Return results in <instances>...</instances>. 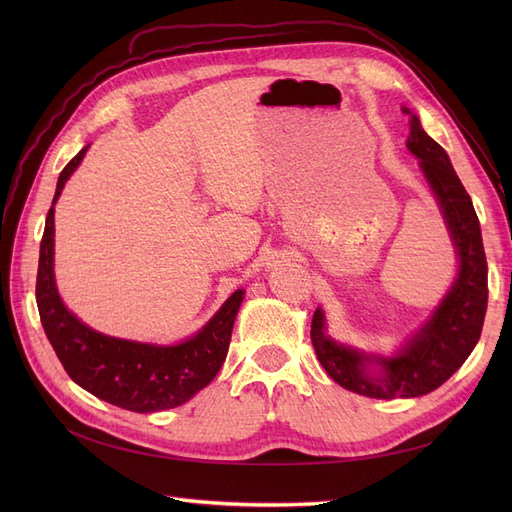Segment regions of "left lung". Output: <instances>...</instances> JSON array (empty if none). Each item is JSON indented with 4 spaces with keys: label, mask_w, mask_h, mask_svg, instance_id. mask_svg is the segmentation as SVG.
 I'll list each match as a JSON object with an SVG mask.
<instances>
[{
    "label": "left lung",
    "mask_w": 512,
    "mask_h": 512,
    "mask_svg": "<svg viewBox=\"0 0 512 512\" xmlns=\"http://www.w3.org/2000/svg\"><path fill=\"white\" fill-rule=\"evenodd\" d=\"M404 113H410L404 108ZM408 149L421 160L423 173L442 207L459 254V275L436 314L416 333L412 342L393 359L356 352L339 346L324 333L320 309L312 318V344L320 365L344 389L376 399L418 397L436 391L468 359L483 331L487 312V258L480 224L472 198L463 188L446 151L410 121ZM374 360L381 365L378 377H369L364 367Z\"/></svg>",
    "instance_id": "left-lung-1"
}]
</instances>
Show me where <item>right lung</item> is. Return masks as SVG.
I'll use <instances>...</instances> for the list:
<instances>
[{"mask_svg":"<svg viewBox=\"0 0 512 512\" xmlns=\"http://www.w3.org/2000/svg\"><path fill=\"white\" fill-rule=\"evenodd\" d=\"M85 151L87 147L61 170L53 205ZM53 213L51 207L40 241L36 301L44 333L68 376L108 404L141 414L177 408L205 389L226 359L243 290L232 292L203 329L177 346L136 344L91 331L68 312L55 288Z\"/></svg>","mask_w":512,"mask_h":512,"instance_id":"right-lung-1","label":"right lung"}]
</instances>
